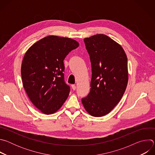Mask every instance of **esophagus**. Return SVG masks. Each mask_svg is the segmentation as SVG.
Segmentation results:
<instances>
[{"mask_svg":"<svg viewBox=\"0 0 155 155\" xmlns=\"http://www.w3.org/2000/svg\"><path fill=\"white\" fill-rule=\"evenodd\" d=\"M72 90H74V91H75V90H76V86L75 85V84H72Z\"/></svg>","mask_w":155,"mask_h":155,"instance_id":"esophagus-1","label":"esophagus"}]
</instances>
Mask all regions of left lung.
<instances>
[{
	"mask_svg": "<svg viewBox=\"0 0 155 155\" xmlns=\"http://www.w3.org/2000/svg\"><path fill=\"white\" fill-rule=\"evenodd\" d=\"M90 55L92 77L91 90L81 102L95 117L110 112L122 98L128 81L127 59L120 45L104 34L85 38Z\"/></svg>",
	"mask_w": 155,
	"mask_h": 155,
	"instance_id": "obj_1",
	"label": "left lung"
}]
</instances>
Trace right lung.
I'll list each match as a JSON object with an SVG mask.
<instances>
[{"label": "right lung", "instance_id": "add662e5", "mask_svg": "<svg viewBox=\"0 0 155 155\" xmlns=\"http://www.w3.org/2000/svg\"><path fill=\"white\" fill-rule=\"evenodd\" d=\"M78 46L74 39L50 35L26 53L21 65L22 81L31 101L42 113H55L68 97L70 86L64 81V59Z\"/></svg>", "mask_w": 155, "mask_h": 155}]
</instances>
